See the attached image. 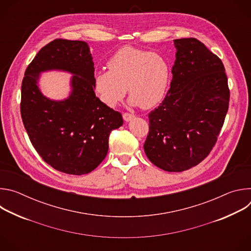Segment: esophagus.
<instances>
[{
	"mask_svg": "<svg viewBox=\"0 0 251 251\" xmlns=\"http://www.w3.org/2000/svg\"><path fill=\"white\" fill-rule=\"evenodd\" d=\"M134 117H135V116H134V114H131V113H128V112H126V113H124V114H123V119H124L126 122L131 121Z\"/></svg>",
	"mask_w": 251,
	"mask_h": 251,
	"instance_id": "34e87169",
	"label": "esophagus"
}]
</instances>
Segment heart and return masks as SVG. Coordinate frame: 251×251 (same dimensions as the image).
Listing matches in <instances>:
<instances>
[{
	"mask_svg": "<svg viewBox=\"0 0 251 251\" xmlns=\"http://www.w3.org/2000/svg\"><path fill=\"white\" fill-rule=\"evenodd\" d=\"M108 70L96 73L93 85L100 100L115 107L127 90L132 106L149 109L165 97L171 78L168 60L161 54L124 47L107 62Z\"/></svg>",
	"mask_w": 251,
	"mask_h": 251,
	"instance_id": "obj_1",
	"label": "heart"
}]
</instances>
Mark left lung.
<instances>
[{
	"label": "left lung",
	"mask_w": 251,
	"mask_h": 251,
	"mask_svg": "<svg viewBox=\"0 0 251 251\" xmlns=\"http://www.w3.org/2000/svg\"><path fill=\"white\" fill-rule=\"evenodd\" d=\"M170 89L151 111L144 143L148 159L167 172H183L216 145L228 110L229 88L221 58L195 38L175 40Z\"/></svg>",
	"instance_id": "1"
}]
</instances>
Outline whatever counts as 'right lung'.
Wrapping results in <instances>:
<instances>
[{
    "instance_id": "1",
    "label": "right lung",
    "mask_w": 251,
    "mask_h": 251,
    "mask_svg": "<svg viewBox=\"0 0 251 251\" xmlns=\"http://www.w3.org/2000/svg\"><path fill=\"white\" fill-rule=\"evenodd\" d=\"M93 65L85 42L56 39L34 56L22 82L21 115L32 146L47 164L69 175L97 168L108 152L110 132L123 124L121 113L95 95ZM50 69L74 75L67 100L53 101L39 91V74Z\"/></svg>"
}]
</instances>
